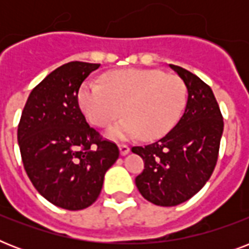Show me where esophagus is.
Wrapping results in <instances>:
<instances>
[{
    "mask_svg": "<svg viewBox=\"0 0 249 249\" xmlns=\"http://www.w3.org/2000/svg\"><path fill=\"white\" fill-rule=\"evenodd\" d=\"M119 148H120V154L123 156L128 155L129 151H130V148H129L128 144H124V143H120L119 144Z\"/></svg>",
    "mask_w": 249,
    "mask_h": 249,
    "instance_id": "34e87169",
    "label": "esophagus"
}]
</instances>
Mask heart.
I'll list each match as a JSON object with an SVG mask.
<instances>
[{"label":"heart","mask_w":249,"mask_h":249,"mask_svg":"<svg viewBox=\"0 0 249 249\" xmlns=\"http://www.w3.org/2000/svg\"><path fill=\"white\" fill-rule=\"evenodd\" d=\"M77 102L86 119L95 126L120 123L108 129L111 138H160L181 117L186 102V86L178 76L158 70H120L107 72L101 83L85 81Z\"/></svg>","instance_id":"heart-1"}]
</instances>
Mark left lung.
Returning <instances> with one entry per match:
<instances>
[{
    "label": "left lung",
    "instance_id": "8db88e82",
    "mask_svg": "<svg viewBox=\"0 0 249 249\" xmlns=\"http://www.w3.org/2000/svg\"><path fill=\"white\" fill-rule=\"evenodd\" d=\"M187 89L183 115L168 134L132 151L144 161L137 176L141 195L152 204L173 207L189 200L212 176L224 132V119L212 89L185 68L169 64Z\"/></svg>",
    "mask_w": 249,
    "mask_h": 249
}]
</instances>
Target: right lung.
I'll return each instance as SVG.
<instances>
[{"instance_id":"1","label":"right lung","mask_w":249,"mask_h":249,"mask_svg":"<svg viewBox=\"0 0 249 249\" xmlns=\"http://www.w3.org/2000/svg\"><path fill=\"white\" fill-rule=\"evenodd\" d=\"M101 64L70 62L31 91L18 125L21 160L36 190L68 211L88 208L101 194L119 147L90 128L77 102L81 84Z\"/></svg>"}]
</instances>
